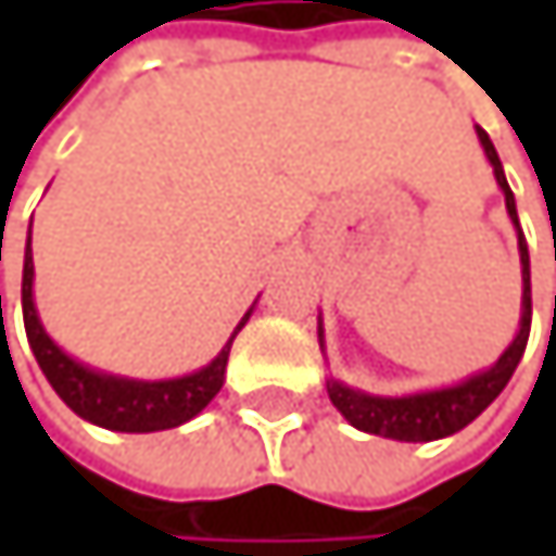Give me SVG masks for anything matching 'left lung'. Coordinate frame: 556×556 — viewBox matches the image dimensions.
I'll return each mask as SVG.
<instances>
[{
    "mask_svg": "<svg viewBox=\"0 0 556 556\" xmlns=\"http://www.w3.org/2000/svg\"><path fill=\"white\" fill-rule=\"evenodd\" d=\"M477 139L483 146L486 163L494 166V179L504 193L507 203V216L517 229V250H520V280H523V296H520V330L517 337L507 343V350L490 363L486 370H477L470 377H464L460 383L440 387V390H420V393H407V396H380V393H367L346 387L337 377H327V393L330 403L343 414V420L363 433L374 437H387V440H403V443H427V440H440L451 437L457 430H464L467 424H473L490 403L501 396V390L507 387V380L514 377L517 363L527 350V337H530V253H527V240L517 219V203L507 186L501 156L490 136L477 126ZM319 350H324V316H319Z\"/></svg>",
    "mask_w": 556,
    "mask_h": 556,
    "instance_id": "8db88e82",
    "label": "left lung"
}]
</instances>
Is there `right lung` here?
<instances>
[{
	"mask_svg": "<svg viewBox=\"0 0 556 556\" xmlns=\"http://www.w3.org/2000/svg\"><path fill=\"white\" fill-rule=\"evenodd\" d=\"M33 276H36V266H33V232H29L26 263H23V319H26V337L36 353L39 370L46 374L49 387L59 393V400L66 403L73 414L116 433L173 430L186 420H193L200 410H206V403L219 393L226 380L229 346L253 313L250 306L247 316L237 324V330H232V337L226 340V346L206 363V367L186 377H169V380H132V377L105 374V370L89 367V363H79L46 333L36 300H33Z\"/></svg>",
	"mask_w": 556,
	"mask_h": 556,
	"instance_id": "add662e5",
	"label": "right lung"
}]
</instances>
